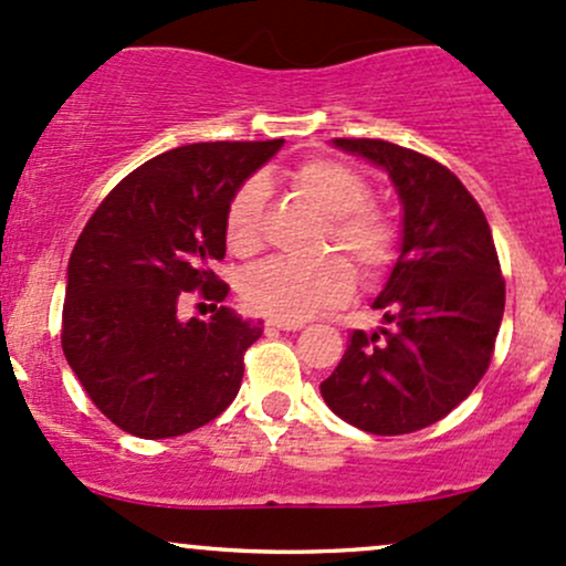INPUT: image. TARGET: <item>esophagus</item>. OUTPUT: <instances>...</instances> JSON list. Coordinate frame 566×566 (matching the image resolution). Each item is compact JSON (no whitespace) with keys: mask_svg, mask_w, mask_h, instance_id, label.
Segmentation results:
<instances>
[{"mask_svg":"<svg viewBox=\"0 0 566 566\" xmlns=\"http://www.w3.org/2000/svg\"><path fill=\"white\" fill-rule=\"evenodd\" d=\"M265 325H269V327H276V331H287V333H295V331H301V327H303V322H282V319H269V322H265Z\"/></svg>","mask_w":566,"mask_h":566,"instance_id":"1","label":"esophagus"}]
</instances>
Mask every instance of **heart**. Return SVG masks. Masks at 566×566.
Returning a JSON list of instances; mask_svg holds the SVG:
<instances>
[{
	"instance_id": "obj_1",
	"label": "heart",
	"mask_w": 566,
	"mask_h": 566,
	"mask_svg": "<svg viewBox=\"0 0 566 566\" xmlns=\"http://www.w3.org/2000/svg\"><path fill=\"white\" fill-rule=\"evenodd\" d=\"M293 188L327 217L319 250H340L359 276H376L392 260L395 228L370 201V185L359 171L331 158H308L290 171ZM265 185L250 179L233 192L226 212V241L235 254L260 247ZM354 287L352 269L338 254L314 260H269L241 282L247 306L282 322H301L344 303Z\"/></svg>"
}]
</instances>
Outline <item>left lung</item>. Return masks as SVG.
I'll list each match as a JSON object with an SVG mask.
<instances>
[{"label":"left lung","instance_id":"obj_1","mask_svg":"<svg viewBox=\"0 0 566 566\" xmlns=\"http://www.w3.org/2000/svg\"><path fill=\"white\" fill-rule=\"evenodd\" d=\"M389 174L402 207L400 254L374 308L319 384L327 408L374 434L424 430L478 387L505 312L492 228L443 164L384 139H333Z\"/></svg>","mask_w":566,"mask_h":566}]
</instances>
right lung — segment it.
<instances>
[{"label": "right lung", "mask_w": 566, "mask_h": 566, "mask_svg": "<svg viewBox=\"0 0 566 566\" xmlns=\"http://www.w3.org/2000/svg\"><path fill=\"white\" fill-rule=\"evenodd\" d=\"M271 142H198L128 174L93 212L66 269L61 346L93 406L136 438L209 424L239 395L244 352L263 335L228 306L214 276L233 192L282 150ZM201 289L212 321L178 319Z\"/></svg>", "instance_id": "right-lung-1"}]
</instances>
